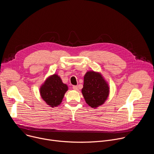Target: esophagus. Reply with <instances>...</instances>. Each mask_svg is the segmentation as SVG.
Masks as SVG:
<instances>
[{
    "label": "esophagus",
    "mask_w": 154,
    "mask_h": 154,
    "mask_svg": "<svg viewBox=\"0 0 154 154\" xmlns=\"http://www.w3.org/2000/svg\"><path fill=\"white\" fill-rule=\"evenodd\" d=\"M72 88L74 90H76V91H78L79 90V88L77 86H72Z\"/></svg>",
    "instance_id": "34e87169"
}]
</instances>
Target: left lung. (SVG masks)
Masks as SVG:
<instances>
[{
	"mask_svg": "<svg viewBox=\"0 0 154 154\" xmlns=\"http://www.w3.org/2000/svg\"><path fill=\"white\" fill-rule=\"evenodd\" d=\"M109 88L99 72L88 71L84 76L82 93L86 103L96 108L104 103L109 95Z\"/></svg>",
	"mask_w": 154,
	"mask_h": 154,
	"instance_id": "obj_1",
	"label": "left lung"
}]
</instances>
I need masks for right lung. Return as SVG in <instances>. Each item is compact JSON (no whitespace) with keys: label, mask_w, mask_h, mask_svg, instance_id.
I'll use <instances>...</instances> for the list:
<instances>
[{"label":"right lung","mask_w":154,"mask_h":154,"mask_svg":"<svg viewBox=\"0 0 154 154\" xmlns=\"http://www.w3.org/2000/svg\"><path fill=\"white\" fill-rule=\"evenodd\" d=\"M68 90V86L55 74L49 77L41 85L39 93L42 99L48 105L51 107H55L61 103Z\"/></svg>","instance_id":"obj_1"}]
</instances>
